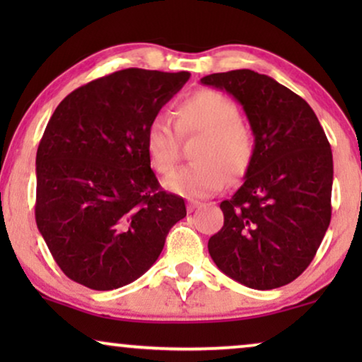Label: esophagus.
<instances>
[{
	"label": "esophagus",
	"instance_id": "34e87169",
	"mask_svg": "<svg viewBox=\"0 0 362 362\" xmlns=\"http://www.w3.org/2000/svg\"><path fill=\"white\" fill-rule=\"evenodd\" d=\"M197 207H199V204H197V202H189V204H187V212H194Z\"/></svg>",
	"mask_w": 362,
	"mask_h": 362
}]
</instances>
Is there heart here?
<instances>
[{"mask_svg": "<svg viewBox=\"0 0 362 362\" xmlns=\"http://www.w3.org/2000/svg\"><path fill=\"white\" fill-rule=\"evenodd\" d=\"M176 132L181 136L202 135L194 160L165 181L168 191L187 199H204L227 185L230 176L244 175L254 153L250 132L242 125L234 102L217 90H199L182 100L175 110ZM165 117L150 122L145 133V151L150 166L160 175H170L180 158V140Z\"/></svg>", "mask_w": 362, "mask_h": 362, "instance_id": "obj_1", "label": "heart"}]
</instances>
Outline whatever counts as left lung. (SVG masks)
<instances>
[{
	"instance_id": "obj_1",
	"label": "left lung",
	"mask_w": 362,
	"mask_h": 362,
	"mask_svg": "<svg viewBox=\"0 0 362 362\" xmlns=\"http://www.w3.org/2000/svg\"><path fill=\"white\" fill-rule=\"evenodd\" d=\"M201 83L234 97L254 133L244 185L221 202L224 226L207 244L211 259L249 288H279L303 274L328 230L329 141L308 103L275 78L239 69Z\"/></svg>"
}]
</instances>
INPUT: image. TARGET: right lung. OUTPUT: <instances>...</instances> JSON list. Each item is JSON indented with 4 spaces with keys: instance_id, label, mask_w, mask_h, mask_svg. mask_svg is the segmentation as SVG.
I'll return each instance as SVG.
<instances>
[{
    "instance_id": "right-lung-1",
    "label": "right lung",
    "mask_w": 362,
    "mask_h": 362,
    "mask_svg": "<svg viewBox=\"0 0 362 362\" xmlns=\"http://www.w3.org/2000/svg\"><path fill=\"white\" fill-rule=\"evenodd\" d=\"M189 77L125 69L78 87L52 113L36 155V224L71 280L132 284L186 217L185 199L160 187L145 133Z\"/></svg>"
}]
</instances>
